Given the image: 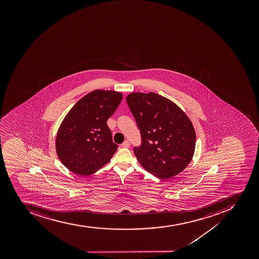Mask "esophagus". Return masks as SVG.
I'll list each match as a JSON object with an SVG mask.
<instances>
[{
    "mask_svg": "<svg viewBox=\"0 0 259 259\" xmlns=\"http://www.w3.org/2000/svg\"><path fill=\"white\" fill-rule=\"evenodd\" d=\"M121 146L122 147H130V142H129L128 141H125Z\"/></svg>",
    "mask_w": 259,
    "mask_h": 259,
    "instance_id": "34e87169",
    "label": "esophagus"
}]
</instances>
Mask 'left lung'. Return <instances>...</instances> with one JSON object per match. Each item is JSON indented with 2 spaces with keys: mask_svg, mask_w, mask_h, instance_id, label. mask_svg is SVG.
<instances>
[{
  "mask_svg": "<svg viewBox=\"0 0 259 259\" xmlns=\"http://www.w3.org/2000/svg\"><path fill=\"white\" fill-rule=\"evenodd\" d=\"M142 135L134 153L146 170L169 179L187 167L195 153L192 122L177 104L150 92L132 93L126 99Z\"/></svg>",
  "mask_w": 259,
  "mask_h": 259,
  "instance_id": "1",
  "label": "left lung"
}]
</instances>
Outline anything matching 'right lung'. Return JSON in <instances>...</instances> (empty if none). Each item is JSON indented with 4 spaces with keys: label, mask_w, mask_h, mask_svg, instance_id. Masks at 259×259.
Segmentation results:
<instances>
[{
    "label": "right lung",
    "mask_w": 259,
    "mask_h": 259,
    "mask_svg": "<svg viewBox=\"0 0 259 259\" xmlns=\"http://www.w3.org/2000/svg\"><path fill=\"white\" fill-rule=\"evenodd\" d=\"M122 99L120 92L97 90L72 107L58 129L55 150L63 165L74 174L93 175L117 151L107 125Z\"/></svg>",
    "instance_id": "add662e5"
}]
</instances>
